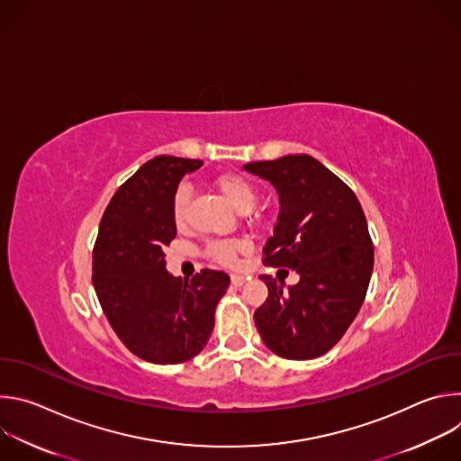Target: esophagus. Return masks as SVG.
<instances>
[{
    "label": "esophagus",
    "instance_id": "esophagus-1",
    "mask_svg": "<svg viewBox=\"0 0 461 461\" xmlns=\"http://www.w3.org/2000/svg\"><path fill=\"white\" fill-rule=\"evenodd\" d=\"M244 276H239V274H231V283L235 285V286H242L244 285Z\"/></svg>",
    "mask_w": 461,
    "mask_h": 461
}]
</instances>
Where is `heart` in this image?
Listing matches in <instances>:
<instances>
[{"label": "heart", "instance_id": "b5f03b06", "mask_svg": "<svg viewBox=\"0 0 461 461\" xmlns=\"http://www.w3.org/2000/svg\"><path fill=\"white\" fill-rule=\"evenodd\" d=\"M213 185L221 191V194L235 210L242 213L249 212L257 201V191L251 185V182L237 173H221L213 176ZM187 208H189V189L185 185H180L173 194V219L178 226L184 224L187 217ZM240 249H244L242 240H219L208 246V257L221 262V265L230 267V265H235L237 253Z\"/></svg>", "mask_w": 461, "mask_h": 461}]
</instances>
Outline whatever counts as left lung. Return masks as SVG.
Listing matches in <instances>:
<instances>
[{"mask_svg": "<svg viewBox=\"0 0 461 461\" xmlns=\"http://www.w3.org/2000/svg\"><path fill=\"white\" fill-rule=\"evenodd\" d=\"M244 171L268 180L279 217L265 246V265L290 268L299 283L260 276L268 299L255 310L265 345L285 359H313L330 350L356 319L372 277L374 248L354 191L310 155L249 162Z\"/></svg>", "mask_w": 461, "mask_h": 461, "instance_id": "left-lung-1", "label": "left lung"}]
</instances>
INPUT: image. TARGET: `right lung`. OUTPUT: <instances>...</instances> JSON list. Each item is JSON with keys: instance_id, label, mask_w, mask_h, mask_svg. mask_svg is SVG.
<instances>
[{"instance_id": "1", "label": "right lung", "mask_w": 461, "mask_h": 461, "mask_svg": "<svg viewBox=\"0 0 461 461\" xmlns=\"http://www.w3.org/2000/svg\"><path fill=\"white\" fill-rule=\"evenodd\" d=\"M201 160L155 157L113 194L93 251V285L120 341L144 361L184 363L206 347L215 308L230 286L224 272L173 277L164 248L176 237L173 194Z\"/></svg>"}]
</instances>
